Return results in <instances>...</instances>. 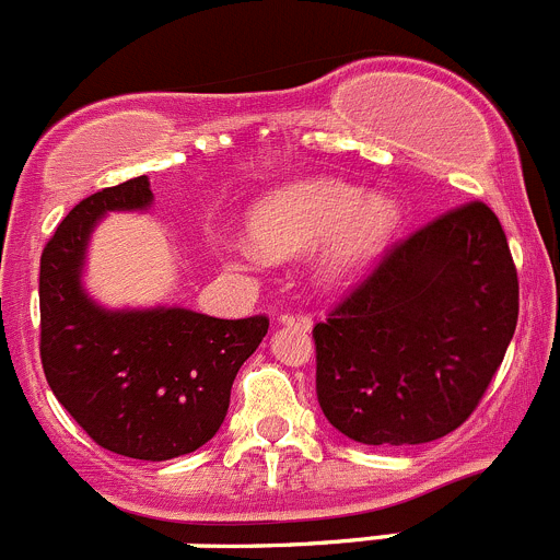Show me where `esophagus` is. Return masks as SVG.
<instances>
[{
  "mask_svg": "<svg viewBox=\"0 0 560 560\" xmlns=\"http://www.w3.org/2000/svg\"><path fill=\"white\" fill-rule=\"evenodd\" d=\"M281 326H292V328H304V331H310L312 328V317L310 315H301V312H284V315L279 317Z\"/></svg>",
  "mask_w": 560,
  "mask_h": 560,
  "instance_id": "esophagus-1",
  "label": "esophagus"
}]
</instances>
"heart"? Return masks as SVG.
<instances>
[{
	"instance_id": "b5f03b06",
	"label": "heart",
	"mask_w": 560,
	"mask_h": 560,
	"mask_svg": "<svg viewBox=\"0 0 560 560\" xmlns=\"http://www.w3.org/2000/svg\"><path fill=\"white\" fill-rule=\"evenodd\" d=\"M404 223V209L386 192L339 179H310L284 187L250 212L243 254L250 262L290 256L317 243L312 268L326 287L348 284L370 268Z\"/></svg>"
}]
</instances>
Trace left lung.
Masks as SVG:
<instances>
[{
  "instance_id": "obj_1",
  "label": "left lung",
  "mask_w": 560,
  "mask_h": 560,
  "mask_svg": "<svg viewBox=\"0 0 560 560\" xmlns=\"http://www.w3.org/2000/svg\"><path fill=\"white\" fill-rule=\"evenodd\" d=\"M520 315L509 240L480 201L451 209L315 326L317 400L362 445H422L456 431L498 373Z\"/></svg>"
}]
</instances>
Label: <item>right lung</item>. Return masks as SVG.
<instances>
[{"mask_svg": "<svg viewBox=\"0 0 560 560\" xmlns=\"http://www.w3.org/2000/svg\"><path fill=\"white\" fill-rule=\"evenodd\" d=\"M151 201L149 176H138L88 196L51 234L40 256V362L55 398L96 445L168 462L215 436L268 317L96 304L82 287L93 229L109 212H145Z\"/></svg>", "mask_w": 560, "mask_h": 560, "instance_id": "1", "label": "right lung"}]
</instances>
